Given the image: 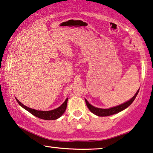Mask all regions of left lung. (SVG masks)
Wrapping results in <instances>:
<instances>
[{
	"instance_id": "8db88e82",
	"label": "left lung",
	"mask_w": 153,
	"mask_h": 153,
	"mask_svg": "<svg viewBox=\"0 0 153 153\" xmlns=\"http://www.w3.org/2000/svg\"><path fill=\"white\" fill-rule=\"evenodd\" d=\"M139 91H140V89L137 91L135 95H134V96L132 97V98L129 101L125 102V103L121 104V105H120V106H115V107H113V108H108V109L96 108V107H94L92 105H91V104L88 103V101L86 100H85V102H86V106H87L88 109H89V110L93 114H95V115H96L100 116V117H104V116L111 115H113V114H116V113H119V112H120V111L124 110V109L126 108L127 107H128L132 103H133V102L134 101V100H135L136 96L138 94Z\"/></svg>"
}]
</instances>
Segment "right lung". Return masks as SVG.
<instances>
[{"instance_id": "1", "label": "right lung", "mask_w": 153, "mask_h": 153, "mask_svg": "<svg viewBox=\"0 0 153 153\" xmlns=\"http://www.w3.org/2000/svg\"><path fill=\"white\" fill-rule=\"evenodd\" d=\"M18 103L21 106L22 108L26 109L27 111H29V113L32 114L34 116L37 117L38 118H40V119L45 120H56L59 118L62 115V114L65 113V111L67 108V101L68 98L66 99L65 102L61 105L60 107L57 108L54 110L52 111H37L35 110V109H32L29 108V107H27L25 106L24 104H22L21 102H20L18 100H16Z\"/></svg>"}]
</instances>
